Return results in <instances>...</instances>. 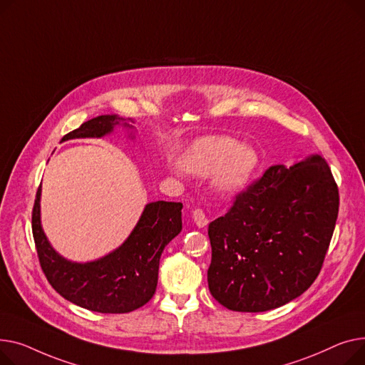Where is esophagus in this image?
<instances>
[{"mask_svg":"<svg viewBox=\"0 0 365 365\" xmlns=\"http://www.w3.org/2000/svg\"><path fill=\"white\" fill-rule=\"evenodd\" d=\"M192 220H195V222H196V225H197L199 228L206 227L207 222H209L207 217L205 215V212H203L202 209H199V207L192 210Z\"/></svg>","mask_w":365,"mask_h":365,"instance_id":"1","label":"esophagus"}]
</instances>
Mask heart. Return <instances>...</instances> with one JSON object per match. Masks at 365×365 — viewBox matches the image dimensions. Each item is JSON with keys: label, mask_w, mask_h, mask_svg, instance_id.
I'll use <instances>...</instances> for the list:
<instances>
[{"label": "heart", "mask_w": 365, "mask_h": 365, "mask_svg": "<svg viewBox=\"0 0 365 365\" xmlns=\"http://www.w3.org/2000/svg\"><path fill=\"white\" fill-rule=\"evenodd\" d=\"M258 165V155L250 145L230 137H205L192 143L182 156V166L195 175H213L217 188L237 192L246 187Z\"/></svg>", "instance_id": "1"}]
</instances>
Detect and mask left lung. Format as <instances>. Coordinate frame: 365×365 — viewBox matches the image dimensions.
Returning a JSON list of instances; mask_svg holds the SVG:
<instances>
[{
    "label": "left lung",
    "mask_w": 365,
    "mask_h": 365,
    "mask_svg": "<svg viewBox=\"0 0 365 365\" xmlns=\"http://www.w3.org/2000/svg\"><path fill=\"white\" fill-rule=\"evenodd\" d=\"M337 212L324 158L267 169L209 224L212 296L239 312L275 309L301 296L323 267Z\"/></svg>",
    "instance_id": "obj_1"
}]
</instances>
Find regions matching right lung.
<instances>
[{
  "label": "right lung",
  "instance_id": "obj_1",
  "mask_svg": "<svg viewBox=\"0 0 365 365\" xmlns=\"http://www.w3.org/2000/svg\"><path fill=\"white\" fill-rule=\"evenodd\" d=\"M133 125L116 115H101L83 122L61 138H101L116 125ZM130 122H133L130 119ZM41 185L32 210V234L42 271L48 283L69 302L101 314H125L138 309L153 297L159 261L165 246L182 230L177 202L147 203L141 217L122 246L91 262H72L58 255L41 227Z\"/></svg>",
  "mask_w": 365,
  "mask_h": 365
}]
</instances>
